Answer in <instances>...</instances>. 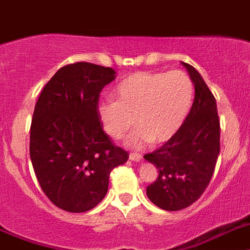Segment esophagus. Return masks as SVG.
<instances>
[{
	"mask_svg": "<svg viewBox=\"0 0 250 250\" xmlns=\"http://www.w3.org/2000/svg\"><path fill=\"white\" fill-rule=\"evenodd\" d=\"M129 159L134 162H141L142 156L141 154H138V153H129Z\"/></svg>",
	"mask_w": 250,
	"mask_h": 250,
	"instance_id": "34e87169",
	"label": "esophagus"
}]
</instances>
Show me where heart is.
I'll list each match as a JSON object with an SVG mask.
<instances>
[{"label": "heart", "mask_w": 250, "mask_h": 250, "mask_svg": "<svg viewBox=\"0 0 250 250\" xmlns=\"http://www.w3.org/2000/svg\"><path fill=\"white\" fill-rule=\"evenodd\" d=\"M113 94L116 101H103L97 107L104 130L118 139L136 123L127 146L143 149L178 133L192 108L194 88L182 71L136 72L123 78Z\"/></svg>", "instance_id": "heart-1"}]
</instances>
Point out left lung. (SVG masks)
I'll use <instances>...</instances> for the list:
<instances>
[{"label":"left lung","instance_id":"left-lung-1","mask_svg":"<svg viewBox=\"0 0 250 250\" xmlns=\"http://www.w3.org/2000/svg\"><path fill=\"white\" fill-rule=\"evenodd\" d=\"M194 84V102L186 122L172 139L145 159L156 166L158 178L147 187L153 204L181 210L203 194L214 173L220 150L217 102L199 72L182 62Z\"/></svg>","mask_w":250,"mask_h":250}]
</instances>
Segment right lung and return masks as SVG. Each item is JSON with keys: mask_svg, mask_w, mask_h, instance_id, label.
<instances>
[{"mask_svg": "<svg viewBox=\"0 0 250 250\" xmlns=\"http://www.w3.org/2000/svg\"><path fill=\"white\" fill-rule=\"evenodd\" d=\"M114 78L109 67L67 64L36 103L30 130L33 169L49 201L66 212L94 208L107 194L111 170L128 161V153L104 133L97 112L101 91Z\"/></svg>", "mask_w": 250, "mask_h": 250, "instance_id": "1", "label": "right lung"}]
</instances>
